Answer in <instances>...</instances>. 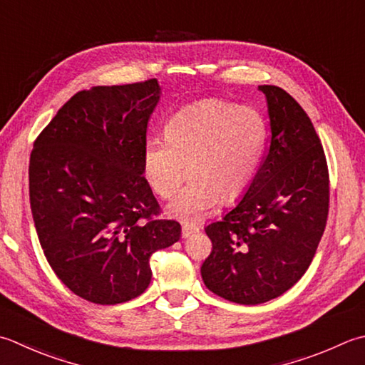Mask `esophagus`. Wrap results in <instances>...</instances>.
I'll return each instance as SVG.
<instances>
[{
    "mask_svg": "<svg viewBox=\"0 0 365 365\" xmlns=\"http://www.w3.org/2000/svg\"><path fill=\"white\" fill-rule=\"evenodd\" d=\"M199 231V226L197 225H190V223H185L182 226V237H190L195 232Z\"/></svg>",
    "mask_w": 365,
    "mask_h": 365,
    "instance_id": "obj_1",
    "label": "esophagus"
}]
</instances>
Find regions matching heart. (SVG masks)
I'll return each instance as SVG.
<instances>
[{"label": "heart", "mask_w": 365, "mask_h": 365, "mask_svg": "<svg viewBox=\"0 0 365 365\" xmlns=\"http://www.w3.org/2000/svg\"><path fill=\"white\" fill-rule=\"evenodd\" d=\"M267 131L258 110L221 99L183 107L169 118L163 138L147 140L142 156L144 175L160 197H173L185 175L190 182L168 210L182 220H197L230 201L252 183Z\"/></svg>", "instance_id": "1"}]
</instances>
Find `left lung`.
<instances>
[{
    "instance_id": "8db88e82",
    "label": "left lung",
    "mask_w": 365,
    "mask_h": 365,
    "mask_svg": "<svg viewBox=\"0 0 365 365\" xmlns=\"http://www.w3.org/2000/svg\"><path fill=\"white\" fill-rule=\"evenodd\" d=\"M267 98L269 145L245 196L205 227L212 253L201 275L213 294L242 305L282 296L309 269L329 213L323 145L289 93L261 85Z\"/></svg>"
}]
</instances>
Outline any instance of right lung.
Returning a JSON list of instances; mask_svg holds the SVG:
<instances>
[{"label":"right lung","instance_id":"right-lung-1","mask_svg":"<svg viewBox=\"0 0 365 365\" xmlns=\"http://www.w3.org/2000/svg\"><path fill=\"white\" fill-rule=\"evenodd\" d=\"M156 78L78 91L34 140L30 204L36 232L56 277L99 305L140 296L150 256L180 239L142 168Z\"/></svg>","mask_w":365,"mask_h":365}]
</instances>
